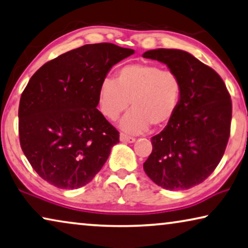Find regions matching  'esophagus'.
Here are the masks:
<instances>
[{
	"label": "esophagus",
	"instance_id": "34e87169",
	"mask_svg": "<svg viewBox=\"0 0 248 248\" xmlns=\"http://www.w3.org/2000/svg\"><path fill=\"white\" fill-rule=\"evenodd\" d=\"M120 141L131 143V142L136 141V138H134V137L128 136V135H124V134H120Z\"/></svg>",
	"mask_w": 248,
	"mask_h": 248
}]
</instances>
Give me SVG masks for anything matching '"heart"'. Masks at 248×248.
Returning <instances> with one entry per match:
<instances>
[{
  "mask_svg": "<svg viewBox=\"0 0 248 248\" xmlns=\"http://www.w3.org/2000/svg\"><path fill=\"white\" fill-rule=\"evenodd\" d=\"M183 84L170 70L156 64H127L116 72L114 80H102L98 90V106L107 119L117 120L128 108H132L120 121V128L128 134H140L161 128L172 119L178 109Z\"/></svg>",
  "mask_w": 248,
  "mask_h": 248,
  "instance_id": "obj_1",
  "label": "heart"
}]
</instances>
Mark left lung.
I'll return each instance as SVG.
<instances>
[{
	"label": "left lung",
	"mask_w": 248,
	"mask_h": 248,
	"mask_svg": "<svg viewBox=\"0 0 248 248\" xmlns=\"http://www.w3.org/2000/svg\"><path fill=\"white\" fill-rule=\"evenodd\" d=\"M143 58L162 62L183 84L178 109L143 164L147 176L165 189L184 190L201 184L218 166L231 134L232 100L215 70L183 50L157 49Z\"/></svg>",
	"instance_id": "left-lung-1"
}]
</instances>
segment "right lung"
I'll return each instance as SVG.
<instances>
[{
  "instance_id": "right-lung-1",
  "label": "right lung",
  "mask_w": 248,
  "mask_h": 248,
  "mask_svg": "<svg viewBox=\"0 0 248 248\" xmlns=\"http://www.w3.org/2000/svg\"><path fill=\"white\" fill-rule=\"evenodd\" d=\"M134 52L112 43L86 44L31 77L18 106V136L46 182L77 189L100 171L119 132L97 109L98 90L112 65Z\"/></svg>"
}]
</instances>
